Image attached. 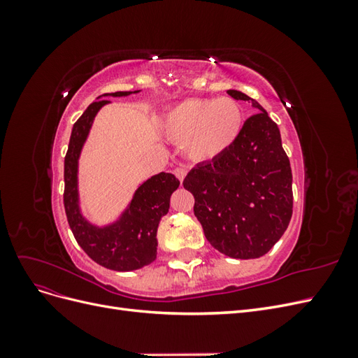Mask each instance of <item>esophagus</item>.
Segmentation results:
<instances>
[{
  "mask_svg": "<svg viewBox=\"0 0 358 358\" xmlns=\"http://www.w3.org/2000/svg\"><path fill=\"white\" fill-rule=\"evenodd\" d=\"M175 176H176L180 182H183V179H185V176H187V169H183V167L175 169Z\"/></svg>",
  "mask_w": 358,
  "mask_h": 358,
  "instance_id": "1",
  "label": "esophagus"
}]
</instances>
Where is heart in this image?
Masks as SVG:
<instances>
[{
    "label": "heart",
    "mask_w": 358,
    "mask_h": 358,
    "mask_svg": "<svg viewBox=\"0 0 358 358\" xmlns=\"http://www.w3.org/2000/svg\"><path fill=\"white\" fill-rule=\"evenodd\" d=\"M167 136L185 148L197 162H209L224 155L243 127L242 107L230 96L188 99L173 106L164 117Z\"/></svg>",
    "instance_id": "1"
}]
</instances>
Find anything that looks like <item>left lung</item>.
<instances>
[{
	"instance_id": "obj_1",
	"label": "left lung",
	"mask_w": 358,
	"mask_h": 358,
	"mask_svg": "<svg viewBox=\"0 0 358 358\" xmlns=\"http://www.w3.org/2000/svg\"><path fill=\"white\" fill-rule=\"evenodd\" d=\"M227 94L251 101L258 113L246 119L224 155L194 167L183 188L196 199L194 215L215 249L231 258H258L289 224L292 173L279 128L263 106L241 91Z\"/></svg>"
}]
</instances>
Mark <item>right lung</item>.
<instances>
[{"label": "right lung", "mask_w": 358, "mask_h": 358, "mask_svg": "<svg viewBox=\"0 0 358 358\" xmlns=\"http://www.w3.org/2000/svg\"><path fill=\"white\" fill-rule=\"evenodd\" d=\"M137 92L140 91H119L101 96H127ZM96 100L88 106L71 129L64 159V208L74 239L96 264L116 272H131L157 258L158 224L169 212L170 197L179 188V180L171 173H158L140 183L116 221L96 225L86 220L80 209L79 158L96 113L110 103L100 100V96Z\"/></svg>", "instance_id": "add662e5"}]
</instances>
